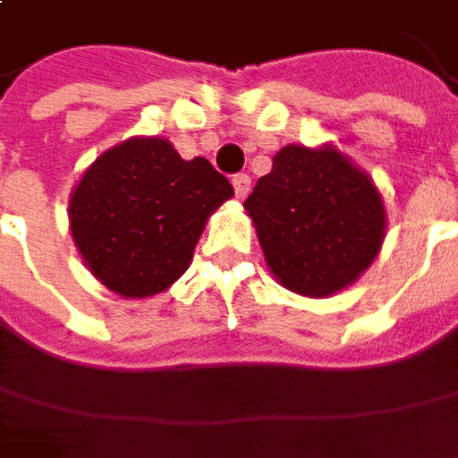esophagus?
Masks as SVG:
<instances>
[{
  "label": "esophagus",
  "mask_w": 458,
  "mask_h": 458,
  "mask_svg": "<svg viewBox=\"0 0 458 458\" xmlns=\"http://www.w3.org/2000/svg\"><path fill=\"white\" fill-rule=\"evenodd\" d=\"M232 185H234V193H237L239 199H244V196L250 193V188H252V178H250L247 173H237V175L232 178Z\"/></svg>",
  "instance_id": "1"
}]
</instances>
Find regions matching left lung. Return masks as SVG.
I'll list each match as a JSON object with an SVG mask.
<instances>
[{
	"instance_id": "obj_1",
	"label": "left lung",
	"mask_w": 458,
	"mask_h": 458,
	"mask_svg": "<svg viewBox=\"0 0 458 458\" xmlns=\"http://www.w3.org/2000/svg\"><path fill=\"white\" fill-rule=\"evenodd\" d=\"M244 208L275 277L310 298L352 285L385 239L377 188L334 148H283Z\"/></svg>"
}]
</instances>
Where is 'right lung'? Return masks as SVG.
Returning <instances> with one entry per match:
<instances>
[{
    "instance_id": "add662e5",
    "label": "right lung",
    "mask_w": 458,
    "mask_h": 458,
    "mask_svg": "<svg viewBox=\"0 0 458 458\" xmlns=\"http://www.w3.org/2000/svg\"><path fill=\"white\" fill-rule=\"evenodd\" d=\"M232 183L167 140H127L89 167L71 196V232L89 270L124 298L165 291L188 270L206 219Z\"/></svg>"
}]
</instances>
